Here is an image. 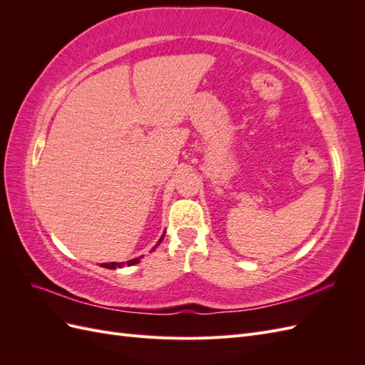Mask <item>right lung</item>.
I'll return each instance as SVG.
<instances>
[{
    "label": "right lung",
    "mask_w": 365,
    "mask_h": 365,
    "mask_svg": "<svg viewBox=\"0 0 365 365\" xmlns=\"http://www.w3.org/2000/svg\"><path fill=\"white\" fill-rule=\"evenodd\" d=\"M164 235H165V233H164ZM164 235L160 237V240L157 242V245L152 248V251L155 250V248H157V247L161 244L163 239H164ZM141 259H143V256H140V257H135V259H130V260H128L126 263H125V262H120V263H118V262H111V263H101V267H103V268H108V269H117V268H123L125 264H128V267H132V264L138 263Z\"/></svg>",
    "instance_id": "add662e5"
}]
</instances>
